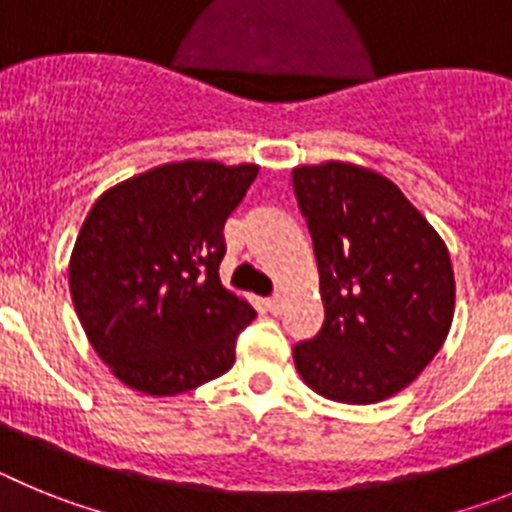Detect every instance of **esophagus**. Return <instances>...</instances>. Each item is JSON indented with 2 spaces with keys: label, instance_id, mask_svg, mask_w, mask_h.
<instances>
[{
  "label": "esophagus",
  "instance_id": "1",
  "mask_svg": "<svg viewBox=\"0 0 512 512\" xmlns=\"http://www.w3.org/2000/svg\"><path fill=\"white\" fill-rule=\"evenodd\" d=\"M282 307H284V297L282 295H271L269 300H266V310L274 312V315H277V312H282Z\"/></svg>",
  "mask_w": 512,
  "mask_h": 512
}]
</instances>
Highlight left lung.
Segmentation results:
<instances>
[{
    "instance_id": "obj_1",
    "label": "left lung",
    "mask_w": 512,
    "mask_h": 512,
    "mask_svg": "<svg viewBox=\"0 0 512 512\" xmlns=\"http://www.w3.org/2000/svg\"><path fill=\"white\" fill-rule=\"evenodd\" d=\"M325 323L292 348L307 387L372 405L408 387L449 336L454 269L441 235L382 174L328 161L292 171Z\"/></svg>"
}]
</instances>
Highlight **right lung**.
<instances>
[{"instance_id":"right-lung-1","label":"right lung","mask_w":512,"mask_h":512,"mask_svg":"<svg viewBox=\"0 0 512 512\" xmlns=\"http://www.w3.org/2000/svg\"><path fill=\"white\" fill-rule=\"evenodd\" d=\"M259 166L179 161L94 202L69 264L81 328L115 377L146 395H179L233 366L256 318L220 282L225 220Z\"/></svg>"}]
</instances>
